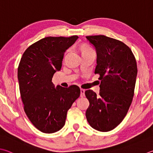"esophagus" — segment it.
<instances>
[{
    "mask_svg": "<svg viewBox=\"0 0 153 153\" xmlns=\"http://www.w3.org/2000/svg\"><path fill=\"white\" fill-rule=\"evenodd\" d=\"M80 93H81V94H80V96L81 97L85 96V90H84V89H81V90H80Z\"/></svg>",
    "mask_w": 153,
    "mask_h": 153,
    "instance_id": "1",
    "label": "esophagus"
}]
</instances>
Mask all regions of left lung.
<instances>
[{
  "label": "left lung",
  "instance_id": "left-lung-1",
  "mask_svg": "<svg viewBox=\"0 0 153 153\" xmlns=\"http://www.w3.org/2000/svg\"><path fill=\"white\" fill-rule=\"evenodd\" d=\"M95 48V72L100 75V94L86 90L90 102L85 116L98 131L113 130L123 120L132 103L137 76V65L130 49L121 41L104 35L87 36Z\"/></svg>",
  "mask_w": 153,
  "mask_h": 153
}]
</instances>
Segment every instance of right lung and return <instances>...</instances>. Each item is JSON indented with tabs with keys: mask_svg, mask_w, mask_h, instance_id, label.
Here are the masks:
<instances>
[{
	"mask_svg": "<svg viewBox=\"0 0 153 153\" xmlns=\"http://www.w3.org/2000/svg\"><path fill=\"white\" fill-rule=\"evenodd\" d=\"M78 37H48L24 52L18 68V80L24 110L38 130L53 133L65 125L68 110L79 98L77 85H55L53 74L62 68L63 54Z\"/></svg>",
	"mask_w": 153,
	"mask_h": 153,
	"instance_id": "right-lung-1",
	"label": "right lung"
}]
</instances>
